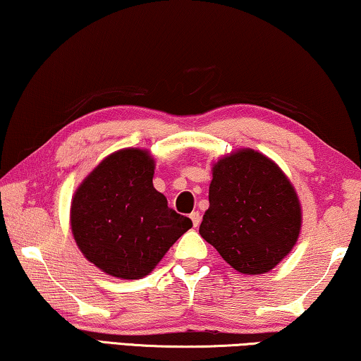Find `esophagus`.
I'll return each instance as SVG.
<instances>
[{"label": "esophagus", "instance_id": "obj_1", "mask_svg": "<svg viewBox=\"0 0 361 361\" xmlns=\"http://www.w3.org/2000/svg\"><path fill=\"white\" fill-rule=\"evenodd\" d=\"M190 219H191V222H192V227H199V224H201V214H199L197 211L191 212L190 214Z\"/></svg>", "mask_w": 361, "mask_h": 361}]
</instances>
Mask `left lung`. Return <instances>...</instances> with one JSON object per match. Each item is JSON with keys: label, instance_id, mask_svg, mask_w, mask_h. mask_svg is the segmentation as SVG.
I'll return each mask as SVG.
<instances>
[{"label": "left lung", "instance_id": "8db88e82", "mask_svg": "<svg viewBox=\"0 0 361 361\" xmlns=\"http://www.w3.org/2000/svg\"><path fill=\"white\" fill-rule=\"evenodd\" d=\"M300 228L297 192L271 159L241 149L214 164L199 233L233 269L269 272L292 251Z\"/></svg>", "mask_w": 361, "mask_h": 361}]
</instances>
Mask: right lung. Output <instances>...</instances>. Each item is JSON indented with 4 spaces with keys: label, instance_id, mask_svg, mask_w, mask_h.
<instances>
[{
    "label": "right lung",
    "instance_id": "right-lung-1",
    "mask_svg": "<svg viewBox=\"0 0 361 361\" xmlns=\"http://www.w3.org/2000/svg\"><path fill=\"white\" fill-rule=\"evenodd\" d=\"M154 159L147 150L113 152L74 192V240L100 271L118 279L146 277L165 252L192 227L155 190Z\"/></svg>",
    "mask_w": 361,
    "mask_h": 361
}]
</instances>
